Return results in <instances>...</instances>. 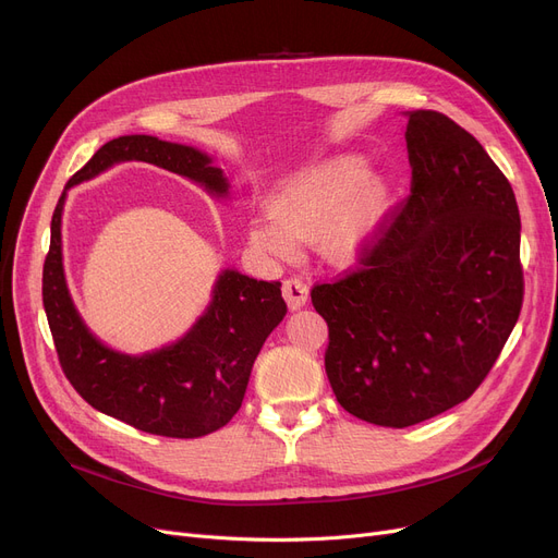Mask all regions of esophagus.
Wrapping results in <instances>:
<instances>
[{
	"instance_id": "obj_1",
	"label": "esophagus",
	"mask_w": 558,
	"mask_h": 558,
	"mask_svg": "<svg viewBox=\"0 0 558 558\" xmlns=\"http://www.w3.org/2000/svg\"><path fill=\"white\" fill-rule=\"evenodd\" d=\"M282 296H284L289 310L296 312V310L307 305V301H310V287L301 278H289L282 284Z\"/></svg>"
}]
</instances>
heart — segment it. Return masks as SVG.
<instances>
[{
  "label": "heart",
  "mask_w": 558,
  "mask_h": 558,
  "mask_svg": "<svg viewBox=\"0 0 558 558\" xmlns=\"http://www.w3.org/2000/svg\"><path fill=\"white\" fill-rule=\"evenodd\" d=\"M393 208V181L366 169L360 156H330L296 173L271 194V223H255L248 242L267 255L289 257L294 242L314 244L335 267L357 264L383 238Z\"/></svg>",
  "instance_id": "obj_1"
}]
</instances>
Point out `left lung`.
Masks as SVG:
<instances>
[{
	"label": "left lung",
	"mask_w": 558,
	"mask_h": 558,
	"mask_svg": "<svg viewBox=\"0 0 558 558\" xmlns=\"http://www.w3.org/2000/svg\"><path fill=\"white\" fill-rule=\"evenodd\" d=\"M412 196L364 267L312 289L348 414L409 427L473 396L522 305L515 194L450 117L407 110Z\"/></svg>",
	"instance_id": "left-lung-1"
}]
</instances>
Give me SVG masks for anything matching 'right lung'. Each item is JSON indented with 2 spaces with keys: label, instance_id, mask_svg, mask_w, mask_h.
<instances>
[{
  "label": "right lung",
  "instance_id": "obj_1",
  "mask_svg": "<svg viewBox=\"0 0 558 558\" xmlns=\"http://www.w3.org/2000/svg\"><path fill=\"white\" fill-rule=\"evenodd\" d=\"M131 160L179 173L215 198L230 196L223 169L194 146L154 135H122L106 142L72 175L51 217V242L43 269L49 330L65 377L97 412L158 436H205L238 414L253 362L280 326L287 303L280 282L255 280L228 267L215 280L208 307L181 339L149 353L129 355L95 337L68 289L63 208L68 190Z\"/></svg>",
  "mask_w": 558,
  "mask_h": 558
}]
</instances>
